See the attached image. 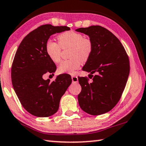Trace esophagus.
Returning a JSON list of instances; mask_svg holds the SVG:
<instances>
[{"label": "esophagus", "instance_id": "obj_1", "mask_svg": "<svg viewBox=\"0 0 146 146\" xmlns=\"http://www.w3.org/2000/svg\"><path fill=\"white\" fill-rule=\"evenodd\" d=\"M72 81L73 83H76L78 82V78L76 76H72Z\"/></svg>", "mask_w": 146, "mask_h": 146}]
</instances>
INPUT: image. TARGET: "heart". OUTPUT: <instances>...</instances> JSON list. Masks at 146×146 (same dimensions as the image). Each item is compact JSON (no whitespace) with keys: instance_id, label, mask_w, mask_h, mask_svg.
Here are the masks:
<instances>
[{"instance_id":"heart-1","label":"heart","mask_w":146,"mask_h":146,"mask_svg":"<svg viewBox=\"0 0 146 146\" xmlns=\"http://www.w3.org/2000/svg\"><path fill=\"white\" fill-rule=\"evenodd\" d=\"M58 42L48 40L45 50L52 61L58 63L61 59L62 48H70L68 60L61 62L58 70L61 73L73 74L80 67L82 62H86L91 56L93 51L92 41L89 38H85L82 33L70 30L64 32L57 36Z\"/></svg>"}]
</instances>
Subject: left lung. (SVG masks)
Returning <instances> with one entry per match:
<instances>
[{"instance_id":"1","label":"left lung","mask_w":146,"mask_h":146,"mask_svg":"<svg viewBox=\"0 0 146 146\" xmlns=\"http://www.w3.org/2000/svg\"><path fill=\"white\" fill-rule=\"evenodd\" d=\"M76 30L89 35L93 43L92 53L83 67L92 80L78 77L82 86L79 105L85 113L100 115L111 111L121 98L129 74V57L119 39L106 28L91 26Z\"/></svg>"}]
</instances>
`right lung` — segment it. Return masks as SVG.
<instances>
[{
	"instance_id": "right-lung-1",
	"label": "right lung",
	"mask_w": 146,
	"mask_h": 146,
	"mask_svg": "<svg viewBox=\"0 0 146 146\" xmlns=\"http://www.w3.org/2000/svg\"><path fill=\"white\" fill-rule=\"evenodd\" d=\"M68 26L44 25L28 33L19 44L11 66V82L21 104L28 113L37 117H48L57 111L59 102L72 83L64 74L50 82L42 76L54 74L56 66L45 50L50 35L70 30Z\"/></svg>"
}]
</instances>
